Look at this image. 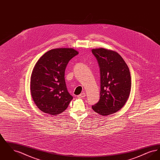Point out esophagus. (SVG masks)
I'll use <instances>...</instances> for the list:
<instances>
[{
	"instance_id": "34e87169",
	"label": "esophagus",
	"mask_w": 160,
	"mask_h": 160,
	"mask_svg": "<svg viewBox=\"0 0 160 160\" xmlns=\"http://www.w3.org/2000/svg\"><path fill=\"white\" fill-rule=\"evenodd\" d=\"M84 97H86V93H82L81 94H80V95H78L77 96V98H84Z\"/></svg>"
}]
</instances>
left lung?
Returning a JSON list of instances; mask_svg holds the SVG:
<instances>
[{"label":"left lung","instance_id":"left-lung-1","mask_svg":"<svg viewBox=\"0 0 160 160\" xmlns=\"http://www.w3.org/2000/svg\"><path fill=\"white\" fill-rule=\"evenodd\" d=\"M98 62L101 77L99 101L92 109L102 116L121 109L129 96L131 86L129 68L119 54L104 48H93Z\"/></svg>","mask_w":160,"mask_h":160}]
</instances>
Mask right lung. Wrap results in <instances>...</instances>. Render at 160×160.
Instances as JSON below:
<instances>
[{
  "label": "right lung",
  "mask_w": 160,
  "mask_h": 160,
  "mask_svg": "<svg viewBox=\"0 0 160 160\" xmlns=\"http://www.w3.org/2000/svg\"><path fill=\"white\" fill-rule=\"evenodd\" d=\"M78 52L71 48L50 50L37 61L32 70L30 89L36 106L44 113L56 115L64 112L73 97L65 80L67 65Z\"/></svg>",
  "instance_id": "right-lung-1"
}]
</instances>
